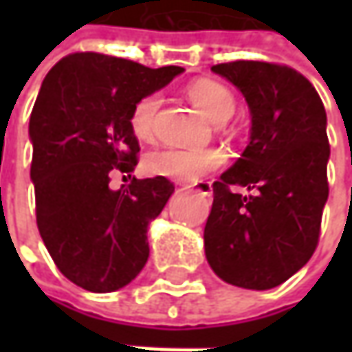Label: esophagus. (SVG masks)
<instances>
[{"mask_svg":"<svg viewBox=\"0 0 352 352\" xmlns=\"http://www.w3.org/2000/svg\"><path fill=\"white\" fill-rule=\"evenodd\" d=\"M188 188H194L197 194H201V196H211V192H213V186L208 180H199V182L194 184H188Z\"/></svg>","mask_w":352,"mask_h":352,"instance_id":"obj_1","label":"esophagus"}]
</instances>
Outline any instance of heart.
I'll use <instances>...</instances> for the list:
<instances>
[{
    "mask_svg": "<svg viewBox=\"0 0 352 352\" xmlns=\"http://www.w3.org/2000/svg\"><path fill=\"white\" fill-rule=\"evenodd\" d=\"M186 91L192 103L210 117L213 123H225L235 113V96L221 82L201 78L192 82ZM158 107H160L158 94H146L133 105L129 125L141 141H151L155 137ZM223 162L225 155L217 148H160L146 156L144 166L156 176L192 182L213 170L221 168Z\"/></svg>",
    "mask_w": 352,
    "mask_h": 352,
    "instance_id": "b5f03b06",
    "label": "heart"
}]
</instances>
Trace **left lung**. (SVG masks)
Here are the masks:
<instances>
[{"mask_svg":"<svg viewBox=\"0 0 352 352\" xmlns=\"http://www.w3.org/2000/svg\"><path fill=\"white\" fill-rule=\"evenodd\" d=\"M243 91L250 142L213 182L206 256L227 284L268 290L316 252L327 182V116L311 82L286 64L235 60L211 66ZM254 189L247 198L230 188Z\"/></svg>","mask_w":352,"mask_h":352,"instance_id":"left-lung-1","label":"left lung"}]
</instances>
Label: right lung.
<instances>
[{
	"instance_id": "right-lung-1",
	"label": "right lung",
	"mask_w": 352,
	"mask_h": 352,
	"mask_svg": "<svg viewBox=\"0 0 352 352\" xmlns=\"http://www.w3.org/2000/svg\"><path fill=\"white\" fill-rule=\"evenodd\" d=\"M180 72L72 52L43 80L29 123L36 227L56 268L84 290H119L146 264V227L174 184L133 176L111 190L109 182L116 171L131 177L139 162V139L129 125L135 102Z\"/></svg>"
}]
</instances>
